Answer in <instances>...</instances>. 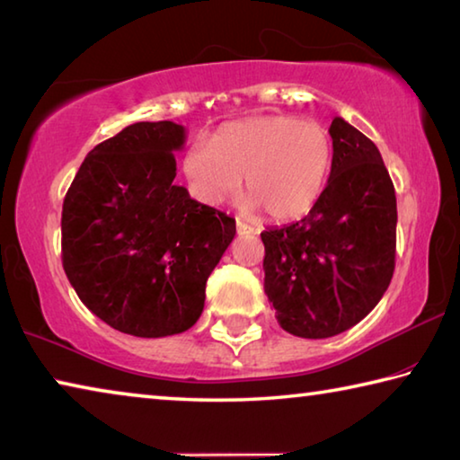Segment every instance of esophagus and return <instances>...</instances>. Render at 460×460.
Segmentation results:
<instances>
[{"mask_svg":"<svg viewBox=\"0 0 460 460\" xmlns=\"http://www.w3.org/2000/svg\"><path fill=\"white\" fill-rule=\"evenodd\" d=\"M237 233L239 235H252V233H255V229L252 227V225H247L245 221L237 219Z\"/></svg>","mask_w":460,"mask_h":460,"instance_id":"esophagus-1","label":"esophagus"}]
</instances>
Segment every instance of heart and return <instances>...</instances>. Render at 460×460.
<instances>
[{"instance_id": "b5f03b06", "label": "heart", "mask_w": 460, "mask_h": 460, "mask_svg": "<svg viewBox=\"0 0 460 460\" xmlns=\"http://www.w3.org/2000/svg\"><path fill=\"white\" fill-rule=\"evenodd\" d=\"M332 169V140L322 124L294 116H253L229 122L211 145L195 143L182 156L189 193L207 207H221L249 190V211L271 219L305 215L320 199Z\"/></svg>"}]
</instances>
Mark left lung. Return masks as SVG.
Masks as SVG:
<instances>
[{
  "instance_id": "obj_1",
  "label": "left lung",
  "mask_w": 460,
  "mask_h": 460,
  "mask_svg": "<svg viewBox=\"0 0 460 460\" xmlns=\"http://www.w3.org/2000/svg\"><path fill=\"white\" fill-rule=\"evenodd\" d=\"M330 137L332 172L310 213L261 233L275 317L310 340L364 320L388 289L396 257V195L380 150L340 116Z\"/></svg>"
}]
</instances>
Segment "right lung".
I'll return each instance as SVG.
<instances>
[{"label":"right lung","mask_w":460,"mask_h":460,"mask_svg":"<svg viewBox=\"0 0 460 460\" xmlns=\"http://www.w3.org/2000/svg\"><path fill=\"white\" fill-rule=\"evenodd\" d=\"M185 128L137 122L90 150L62 207V265L88 310L137 338L195 325L235 219L174 185Z\"/></svg>","instance_id":"add662e5"}]
</instances>
